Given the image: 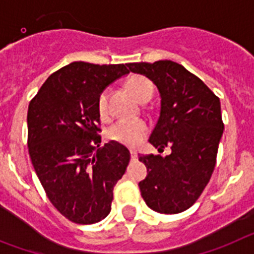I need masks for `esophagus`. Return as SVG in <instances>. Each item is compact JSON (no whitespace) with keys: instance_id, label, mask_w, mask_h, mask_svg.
I'll use <instances>...</instances> for the list:
<instances>
[{"instance_id":"1","label":"esophagus","mask_w":254,"mask_h":254,"mask_svg":"<svg viewBox=\"0 0 254 254\" xmlns=\"http://www.w3.org/2000/svg\"><path fill=\"white\" fill-rule=\"evenodd\" d=\"M130 156H131V160H136V157H138V153L131 149V151H130Z\"/></svg>"}]
</instances>
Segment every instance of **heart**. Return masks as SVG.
<instances>
[{
	"label": "heart",
	"instance_id": "1",
	"mask_svg": "<svg viewBox=\"0 0 254 254\" xmlns=\"http://www.w3.org/2000/svg\"><path fill=\"white\" fill-rule=\"evenodd\" d=\"M129 90L134 94L136 100L140 102H148L153 96V84L149 79L142 75H133L127 81ZM97 109L101 118L106 119L109 116V92L102 90L97 100ZM148 133V125L140 119H120L110 127L107 135L111 140L120 144L138 145Z\"/></svg>",
	"mask_w": 254,
	"mask_h": 254
}]
</instances>
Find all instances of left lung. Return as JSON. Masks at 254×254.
<instances>
[{
	"mask_svg": "<svg viewBox=\"0 0 254 254\" xmlns=\"http://www.w3.org/2000/svg\"><path fill=\"white\" fill-rule=\"evenodd\" d=\"M129 71L153 81L161 97L160 118L148 142L171 153L139 156L147 176L140 194L156 212L179 213L195 203L208 184L224 131L221 105L203 81L170 60L127 64Z\"/></svg>",
	"mask_w": 254,
	"mask_h": 254,
	"instance_id": "obj_1",
	"label": "left lung"
}]
</instances>
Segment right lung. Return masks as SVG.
I'll return each mask as SVG.
<instances>
[{
  "mask_svg": "<svg viewBox=\"0 0 254 254\" xmlns=\"http://www.w3.org/2000/svg\"><path fill=\"white\" fill-rule=\"evenodd\" d=\"M124 64L75 61L42 85L28 109V148L35 174L51 203L66 219L88 225L111 211L114 187L123 178L130 152L118 142L101 147L97 100Z\"/></svg>",
  "mask_w": 254,
  "mask_h": 254,
  "instance_id": "add662e5",
  "label": "right lung"
}]
</instances>
